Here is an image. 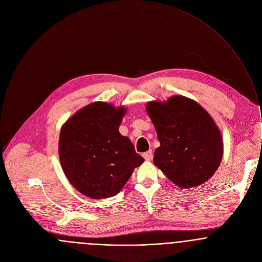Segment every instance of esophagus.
I'll use <instances>...</instances> for the list:
<instances>
[{
	"label": "esophagus",
	"mask_w": 262,
	"mask_h": 262,
	"mask_svg": "<svg viewBox=\"0 0 262 262\" xmlns=\"http://www.w3.org/2000/svg\"><path fill=\"white\" fill-rule=\"evenodd\" d=\"M152 157H154L152 150H148V151H146V152L143 154V158H144V160L147 161V162L151 161V160H152Z\"/></svg>",
	"instance_id": "esophagus-1"
}]
</instances>
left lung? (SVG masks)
<instances>
[{"label":"left lung","instance_id":"left-lung-1","mask_svg":"<svg viewBox=\"0 0 262 262\" xmlns=\"http://www.w3.org/2000/svg\"><path fill=\"white\" fill-rule=\"evenodd\" d=\"M161 146L154 164L180 188L197 187L210 179L223 159L221 132L196 101L174 95L146 105Z\"/></svg>","mask_w":262,"mask_h":262}]
</instances>
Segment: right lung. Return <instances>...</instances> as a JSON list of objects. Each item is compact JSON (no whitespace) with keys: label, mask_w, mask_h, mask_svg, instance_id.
I'll use <instances>...</instances> for the list:
<instances>
[{"label":"right lung","mask_w":262,"mask_h":262,"mask_svg":"<svg viewBox=\"0 0 262 262\" xmlns=\"http://www.w3.org/2000/svg\"><path fill=\"white\" fill-rule=\"evenodd\" d=\"M124 106L97 101L75 113L62 127L59 157L64 174L92 199L117 195L143 162L131 140L120 134Z\"/></svg>","instance_id":"1"}]
</instances>
